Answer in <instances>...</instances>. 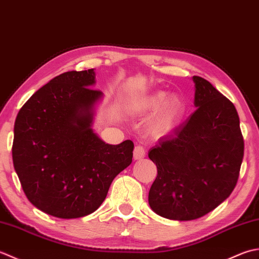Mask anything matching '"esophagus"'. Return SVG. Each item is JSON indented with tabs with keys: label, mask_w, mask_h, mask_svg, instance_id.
Listing matches in <instances>:
<instances>
[{
	"label": "esophagus",
	"mask_w": 259,
	"mask_h": 259,
	"mask_svg": "<svg viewBox=\"0 0 259 259\" xmlns=\"http://www.w3.org/2000/svg\"><path fill=\"white\" fill-rule=\"evenodd\" d=\"M133 156H134V160L143 159V157L145 156V149H144V147L141 146V145H136L135 149H134Z\"/></svg>",
	"instance_id": "esophagus-1"
}]
</instances>
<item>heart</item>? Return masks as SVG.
Here are the masks:
<instances>
[{"instance_id": "1", "label": "heart", "mask_w": 259, "mask_h": 259, "mask_svg": "<svg viewBox=\"0 0 259 259\" xmlns=\"http://www.w3.org/2000/svg\"><path fill=\"white\" fill-rule=\"evenodd\" d=\"M164 91H155L145 96L134 99L130 107L135 114L155 112L146 124V131L151 136H164L177 127L186 112V102L179 95H172Z\"/></svg>"}]
</instances>
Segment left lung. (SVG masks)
I'll return each mask as SVG.
<instances>
[{"label": "left lung", "mask_w": 259, "mask_h": 259, "mask_svg": "<svg viewBox=\"0 0 259 259\" xmlns=\"http://www.w3.org/2000/svg\"><path fill=\"white\" fill-rule=\"evenodd\" d=\"M192 80L197 109L149 151L157 167L150 207L179 221L198 219L223 203L236 187L244 157L234 104L205 79Z\"/></svg>", "instance_id": "obj_1"}]
</instances>
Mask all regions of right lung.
Instances as JSON below:
<instances>
[{"label":"right lung","instance_id":"right-lung-1","mask_svg":"<svg viewBox=\"0 0 259 259\" xmlns=\"http://www.w3.org/2000/svg\"><path fill=\"white\" fill-rule=\"evenodd\" d=\"M94 69L68 71L35 92L17 116L12 157L35 208L62 219L96 211L115 177L132 163L130 140L107 144L93 130L103 93Z\"/></svg>","mask_w":259,"mask_h":259}]
</instances>
